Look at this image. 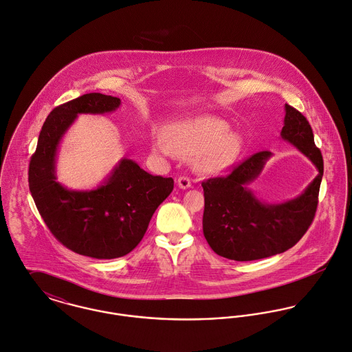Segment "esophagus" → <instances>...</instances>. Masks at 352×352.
Listing matches in <instances>:
<instances>
[{
  "label": "esophagus",
  "instance_id": "esophagus-1",
  "mask_svg": "<svg viewBox=\"0 0 352 352\" xmlns=\"http://www.w3.org/2000/svg\"><path fill=\"white\" fill-rule=\"evenodd\" d=\"M178 188L182 189V190H186V189L192 188V181H190V178H188V177H179V178H178Z\"/></svg>",
  "mask_w": 352,
  "mask_h": 352
}]
</instances>
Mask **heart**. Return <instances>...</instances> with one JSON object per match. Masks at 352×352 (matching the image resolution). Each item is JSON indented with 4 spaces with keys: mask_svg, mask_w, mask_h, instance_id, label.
I'll use <instances>...</instances> for the list:
<instances>
[{
    "mask_svg": "<svg viewBox=\"0 0 352 352\" xmlns=\"http://www.w3.org/2000/svg\"><path fill=\"white\" fill-rule=\"evenodd\" d=\"M166 144L155 142L154 151L179 157H195V168L204 174H216L230 167L243 148V136L231 131L226 120L217 116H198L167 126Z\"/></svg>",
    "mask_w": 352,
    "mask_h": 352,
    "instance_id": "heart-1",
    "label": "heart"
}]
</instances>
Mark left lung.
Here are the masks:
<instances>
[{
	"mask_svg": "<svg viewBox=\"0 0 352 352\" xmlns=\"http://www.w3.org/2000/svg\"><path fill=\"white\" fill-rule=\"evenodd\" d=\"M285 112L280 138L308 157L318 174L301 195L280 204L262 202L248 188L273 155L270 151L247 157L226 177L204 181L202 231L220 256L237 262L273 256L292 248L312 224L324 173L322 157L305 116L287 104Z\"/></svg>",
	"mask_w": 352,
	"mask_h": 352,
	"instance_id": "obj_1",
	"label": "left lung"
}]
</instances>
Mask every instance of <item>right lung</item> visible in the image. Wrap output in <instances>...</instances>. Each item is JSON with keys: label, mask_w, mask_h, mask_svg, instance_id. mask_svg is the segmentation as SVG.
<instances>
[{"label": "right lung", "mask_w": 352, "mask_h": 352, "mask_svg": "<svg viewBox=\"0 0 352 352\" xmlns=\"http://www.w3.org/2000/svg\"><path fill=\"white\" fill-rule=\"evenodd\" d=\"M120 104L118 97L89 93L56 107L41 126L28 170L31 195L51 234L69 250L96 259L131 252L174 189L173 178L151 175L125 157L96 189L70 190L56 181L58 147L77 116L115 112Z\"/></svg>", "instance_id": "right-lung-1"}]
</instances>
